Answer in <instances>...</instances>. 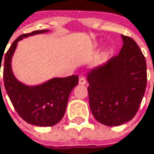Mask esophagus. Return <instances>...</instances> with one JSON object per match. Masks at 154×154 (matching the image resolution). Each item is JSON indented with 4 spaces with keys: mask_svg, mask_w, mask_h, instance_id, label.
Here are the masks:
<instances>
[{
    "mask_svg": "<svg viewBox=\"0 0 154 154\" xmlns=\"http://www.w3.org/2000/svg\"><path fill=\"white\" fill-rule=\"evenodd\" d=\"M79 85H85L86 84V80H85V78L83 77V76H80L79 77Z\"/></svg>",
    "mask_w": 154,
    "mask_h": 154,
    "instance_id": "34e87169",
    "label": "esophagus"
}]
</instances>
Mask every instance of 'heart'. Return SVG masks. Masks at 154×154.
Wrapping results in <instances>:
<instances>
[{"label": "heart", "instance_id": "b5f03b06", "mask_svg": "<svg viewBox=\"0 0 154 154\" xmlns=\"http://www.w3.org/2000/svg\"><path fill=\"white\" fill-rule=\"evenodd\" d=\"M106 54H107V52H106V51H104V52H103V57H105V56H106Z\"/></svg>", "mask_w": 154, "mask_h": 154}]
</instances>
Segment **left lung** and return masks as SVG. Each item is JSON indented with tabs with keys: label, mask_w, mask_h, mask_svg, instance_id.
Wrapping results in <instances>:
<instances>
[{
	"label": "left lung",
	"mask_w": 154,
	"mask_h": 154,
	"mask_svg": "<svg viewBox=\"0 0 154 154\" xmlns=\"http://www.w3.org/2000/svg\"><path fill=\"white\" fill-rule=\"evenodd\" d=\"M123 46L118 56L87 72L89 104L95 119L109 127L130 121L143 97L146 61L137 44L121 35Z\"/></svg>",
	"instance_id": "1"
}]
</instances>
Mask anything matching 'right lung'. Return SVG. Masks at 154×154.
Instances as JSON below:
<instances>
[{"label":"right lung","mask_w":154,"mask_h":154,"mask_svg":"<svg viewBox=\"0 0 154 154\" xmlns=\"http://www.w3.org/2000/svg\"><path fill=\"white\" fill-rule=\"evenodd\" d=\"M49 31L48 29L37 30L17 37L6 52L3 65L4 86L16 111L25 121L37 127H51L61 120L66 111L69 94L78 84L77 75L52 77L35 85H26L15 77L11 61L17 43L23 38ZM2 56L3 54L0 58V69Z\"/></svg>","instance_id":"1"}]
</instances>
